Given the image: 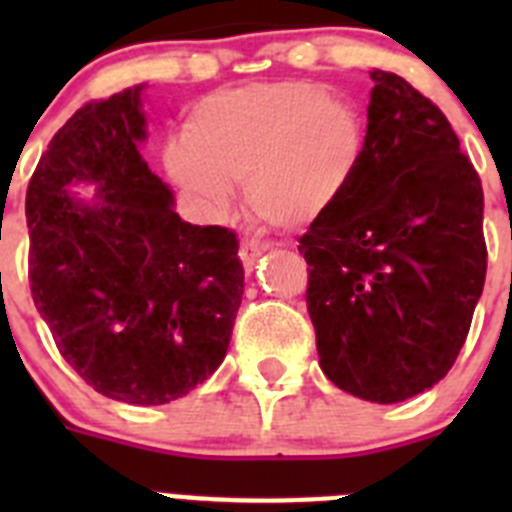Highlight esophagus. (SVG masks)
Here are the masks:
<instances>
[{"label": "esophagus", "instance_id": "34e87169", "mask_svg": "<svg viewBox=\"0 0 512 512\" xmlns=\"http://www.w3.org/2000/svg\"><path fill=\"white\" fill-rule=\"evenodd\" d=\"M264 251H266V246L259 241H243L241 243V261H243V266H246V271H253V266H256V261L261 259V253Z\"/></svg>", "mask_w": 512, "mask_h": 512}]
</instances>
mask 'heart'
Masks as SVG:
<instances>
[{"instance_id": "b5f03b06", "label": "heart", "mask_w": 512, "mask_h": 512, "mask_svg": "<svg viewBox=\"0 0 512 512\" xmlns=\"http://www.w3.org/2000/svg\"><path fill=\"white\" fill-rule=\"evenodd\" d=\"M361 148L364 128L351 104L318 84L277 81L202 99L164 164L212 215L230 207V187H246L261 220L300 228L341 197Z\"/></svg>"}]
</instances>
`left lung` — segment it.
Masks as SVG:
<instances>
[{"instance_id":"left-lung-1","label":"left lung","mask_w":512,"mask_h":512,"mask_svg":"<svg viewBox=\"0 0 512 512\" xmlns=\"http://www.w3.org/2000/svg\"><path fill=\"white\" fill-rule=\"evenodd\" d=\"M351 182L300 238L320 369L348 395L402 402L441 382L487 274L485 194L441 110L372 71Z\"/></svg>"}]
</instances>
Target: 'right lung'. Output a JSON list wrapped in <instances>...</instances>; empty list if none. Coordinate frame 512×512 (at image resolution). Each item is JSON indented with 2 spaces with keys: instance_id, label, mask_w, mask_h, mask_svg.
Wrapping results in <instances>:
<instances>
[{
  "instance_id": "1",
  "label": "right lung",
  "mask_w": 512,
  "mask_h": 512,
  "mask_svg": "<svg viewBox=\"0 0 512 512\" xmlns=\"http://www.w3.org/2000/svg\"><path fill=\"white\" fill-rule=\"evenodd\" d=\"M146 84L92 99L48 143L27 184V277L58 351L128 405L184 397L223 364L243 297L238 238L184 223L140 156ZM98 184L79 203L68 184Z\"/></svg>"
}]
</instances>
